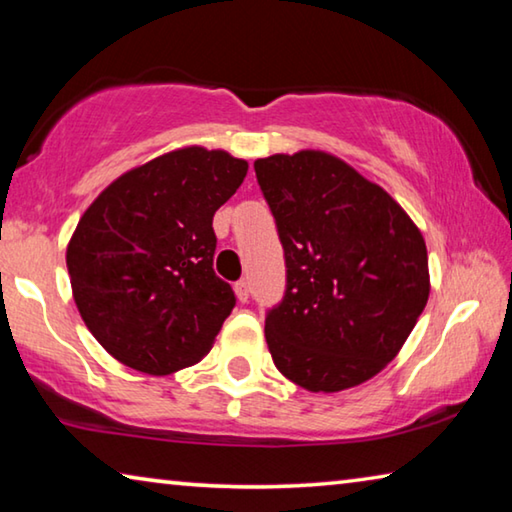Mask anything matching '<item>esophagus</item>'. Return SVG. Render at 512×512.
Wrapping results in <instances>:
<instances>
[{"label":"esophagus","instance_id":"34e87169","mask_svg":"<svg viewBox=\"0 0 512 512\" xmlns=\"http://www.w3.org/2000/svg\"><path fill=\"white\" fill-rule=\"evenodd\" d=\"M235 293H237V300H239V302H248V296H250L248 282H246V280L235 282Z\"/></svg>","mask_w":512,"mask_h":512}]
</instances>
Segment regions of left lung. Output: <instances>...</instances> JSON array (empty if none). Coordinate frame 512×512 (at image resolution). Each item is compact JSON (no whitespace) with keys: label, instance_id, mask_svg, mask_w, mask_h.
I'll return each instance as SVG.
<instances>
[{"label":"left lung","instance_id":"obj_1","mask_svg":"<svg viewBox=\"0 0 512 512\" xmlns=\"http://www.w3.org/2000/svg\"><path fill=\"white\" fill-rule=\"evenodd\" d=\"M284 250L287 287L266 311L273 363L311 393L375 377L429 298L427 246L406 212L320 151L255 162Z\"/></svg>","mask_w":512,"mask_h":512}]
</instances>
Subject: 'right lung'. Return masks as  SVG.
Returning a JSON list of instances; mask_svg holds the SVG:
<instances>
[{"label":"right lung","instance_id":"1","mask_svg":"<svg viewBox=\"0 0 512 512\" xmlns=\"http://www.w3.org/2000/svg\"><path fill=\"white\" fill-rule=\"evenodd\" d=\"M246 160L189 146L117 178L67 246L76 307L103 348L146 375L210 352L235 291L214 273V212L237 192Z\"/></svg>","mask_w":512,"mask_h":512}]
</instances>
